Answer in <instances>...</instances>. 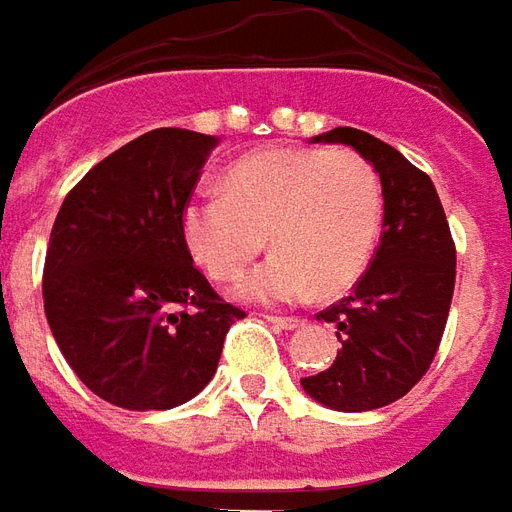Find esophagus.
<instances>
[{"label":"esophagus","mask_w":512,"mask_h":512,"mask_svg":"<svg viewBox=\"0 0 512 512\" xmlns=\"http://www.w3.org/2000/svg\"><path fill=\"white\" fill-rule=\"evenodd\" d=\"M267 322L275 324V327H281V330H297V327H302V319H297V316H267Z\"/></svg>","instance_id":"1"}]
</instances>
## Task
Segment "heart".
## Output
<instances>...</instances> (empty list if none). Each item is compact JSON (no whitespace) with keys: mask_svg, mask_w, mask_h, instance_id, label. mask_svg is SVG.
<instances>
[{"mask_svg":"<svg viewBox=\"0 0 512 512\" xmlns=\"http://www.w3.org/2000/svg\"><path fill=\"white\" fill-rule=\"evenodd\" d=\"M382 179L354 149H264L226 171L223 188L190 193L179 226L212 278H231L264 248H278L231 286L242 302L286 305L338 294L368 267L382 231Z\"/></svg>","mask_w":512,"mask_h":512,"instance_id":"heart-1","label":"heart"}]
</instances>
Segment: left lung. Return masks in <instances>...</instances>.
Listing matches in <instances>:
<instances>
[{
	"label": "left lung",
	"instance_id": "obj_1",
	"mask_svg": "<svg viewBox=\"0 0 512 512\" xmlns=\"http://www.w3.org/2000/svg\"><path fill=\"white\" fill-rule=\"evenodd\" d=\"M311 144L360 152L382 179V242L354 292L316 319L335 324V363L300 379L335 412H371L398 401L434 363L455 289V245L428 174L390 144L357 128H335Z\"/></svg>",
	"mask_w": 512,
	"mask_h": 512
}]
</instances>
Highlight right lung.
Returning <instances> with one entry per match:
<instances>
[{"mask_svg":"<svg viewBox=\"0 0 512 512\" xmlns=\"http://www.w3.org/2000/svg\"><path fill=\"white\" fill-rule=\"evenodd\" d=\"M220 141L158 128L100 160L62 201L43 270L51 335L103 401L163 412L218 371L245 313L193 267L179 215Z\"/></svg>","mask_w":512,"mask_h":512,"instance_id":"add662e5","label":"right lung"}]
</instances>
